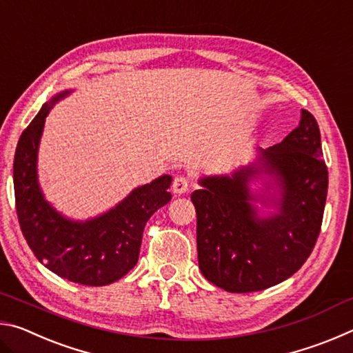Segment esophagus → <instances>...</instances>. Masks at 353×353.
Returning <instances> with one entry per match:
<instances>
[{
    "mask_svg": "<svg viewBox=\"0 0 353 353\" xmlns=\"http://www.w3.org/2000/svg\"><path fill=\"white\" fill-rule=\"evenodd\" d=\"M188 188H190V181L185 176H177L174 179V182H172V191H174L176 194L187 193Z\"/></svg>",
    "mask_w": 353,
    "mask_h": 353,
    "instance_id": "34e87169",
    "label": "esophagus"
}]
</instances>
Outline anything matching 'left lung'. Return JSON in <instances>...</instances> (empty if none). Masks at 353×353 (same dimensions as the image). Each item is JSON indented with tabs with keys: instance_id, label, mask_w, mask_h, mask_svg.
Wrapping results in <instances>:
<instances>
[{
	"instance_id": "left-lung-1",
	"label": "left lung",
	"mask_w": 353,
	"mask_h": 353,
	"mask_svg": "<svg viewBox=\"0 0 353 353\" xmlns=\"http://www.w3.org/2000/svg\"><path fill=\"white\" fill-rule=\"evenodd\" d=\"M263 175L270 177L265 194L254 195L248 183ZM199 183L202 190L193 191L191 201L204 277L229 292L283 282L312 254L324 216L328 171L318 123L302 110L299 126L283 141L259 149L256 162L230 176L202 177ZM254 201L278 212L260 217Z\"/></svg>"
}]
</instances>
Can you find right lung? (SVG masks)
<instances>
[{"label": "right lung", "mask_w": 353, "mask_h": 353, "mask_svg": "<svg viewBox=\"0 0 353 353\" xmlns=\"http://www.w3.org/2000/svg\"><path fill=\"white\" fill-rule=\"evenodd\" d=\"M68 93H59L41 105L20 137L14 159L17 216L41 265L70 282L104 286L137 265L148 219L172 198L168 191L172 177L165 174L141 185L97 218L73 221L59 213L41 193L37 154L48 113Z\"/></svg>", "instance_id": "1"}]
</instances>
